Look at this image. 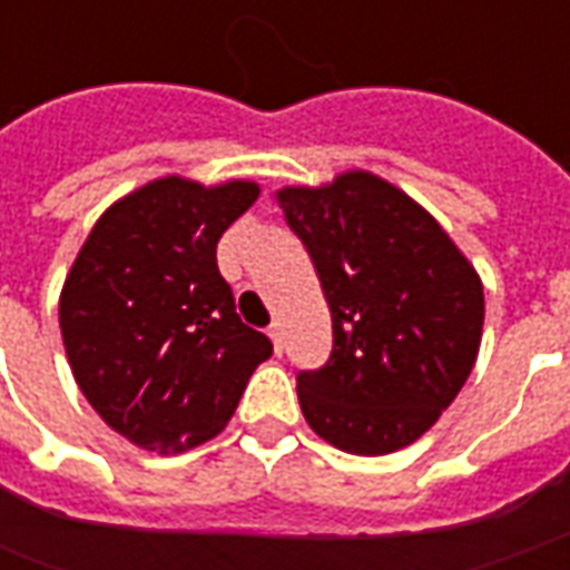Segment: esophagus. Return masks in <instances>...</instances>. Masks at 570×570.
I'll return each instance as SVG.
<instances>
[{
    "mask_svg": "<svg viewBox=\"0 0 570 570\" xmlns=\"http://www.w3.org/2000/svg\"><path fill=\"white\" fill-rule=\"evenodd\" d=\"M268 335H272L274 351L284 354V330H281V323H272V326H268Z\"/></svg>",
    "mask_w": 570,
    "mask_h": 570,
    "instance_id": "obj_1",
    "label": "esophagus"
}]
</instances>
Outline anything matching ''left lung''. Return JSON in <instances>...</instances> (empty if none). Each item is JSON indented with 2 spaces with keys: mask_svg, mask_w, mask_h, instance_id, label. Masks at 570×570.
Here are the masks:
<instances>
[{
  "mask_svg": "<svg viewBox=\"0 0 570 570\" xmlns=\"http://www.w3.org/2000/svg\"><path fill=\"white\" fill-rule=\"evenodd\" d=\"M333 314V354L298 372L311 430L351 454L428 433L476 363L482 281L440 223L366 170L277 191Z\"/></svg>",
  "mask_w": 570,
  "mask_h": 570,
  "instance_id": "8db88e82",
  "label": "left lung"
}]
</instances>
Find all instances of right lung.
<instances>
[{"label": "right lung", "instance_id": "obj_1", "mask_svg": "<svg viewBox=\"0 0 570 570\" xmlns=\"http://www.w3.org/2000/svg\"><path fill=\"white\" fill-rule=\"evenodd\" d=\"M256 198L247 179L204 188L164 176L116 200L69 268L60 333L72 375L94 412L140 449L213 440L272 357L216 265L223 232Z\"/></svg>", "mask_w": 570, "mask_h": 570}]
</instances>
